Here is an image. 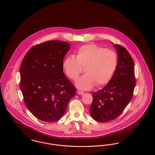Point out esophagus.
<instances>
[{"instance_id": "34e87169", "label": "esophagus", "mask_w": 155, "mask_h": 155, "mask_svg": "<svg viewBox=\"0 0 155 155\" xmlns=\"http://www.w3.org/2000/svg\"><path fill=\"white\" fill-rule=\"evenodd\" d=\"M77 94H78V95H83V94H84V92L82 91H80V90H78V91H77Z\"/></svg>"}]
</instances>
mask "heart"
<instances>
[{
	"instance_id": "1",
	"label": "heart",
	"mask_w": 155,
	"mask_h": 155,
	"mask_svg": "<svg viewBox=\"0 0 155 155\" xmlns=\"http://www.w3.org/2000/svg\"><path fill=\"white\" fill-rule=\"evenodd\" d=\"M118 65V58L114 51L95 44L81 46L76 56L68 55L63 62L65 74L74 81L84 68L85 74L76 82L77 87L84 90H90L95 85L101 87L108 84Z\"/></svg>"
}]
</instances>
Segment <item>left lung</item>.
Listing matches in <instances>:
<instances>
[{
	"label": "left lung",
	"mask_w": 155,
	"mask_h": 155,
	"mask_svg": "<svg viewBox=\"0 0 155 155\" xmlns=\"http://www.w3.org/2000/svg\"><path fill=\"white\" fill-rule=\"evenodd\" d=\"M118 57L116 71L102 89L92 92L91 117L100 122L118 118L132 100L136 85L134 63L127 50L115 45Z\"/></svg>",
	"instance_id": "1"
}]
</instances>
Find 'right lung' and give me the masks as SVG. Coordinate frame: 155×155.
I'll list each match as a JSON object with an SVG mask.
<instances>
[{
    "label": "right lung",
    "instance_id": "obj_1",
    "mask_svg": "<svg viewBox=\"0 0 155 155\" xmlns=\"http://www.w3.org/2000/svg\"><path fill=\"white\" fill-rule=\"evenodd\" d=\"M70 44L51 40L32 47L20 70L24 102L36 118L47 122L61 118L76 90L63 73V62Z\"/></svg>",
    "mask_w": 155,
    "mask_h": 155
}]
</instances>
